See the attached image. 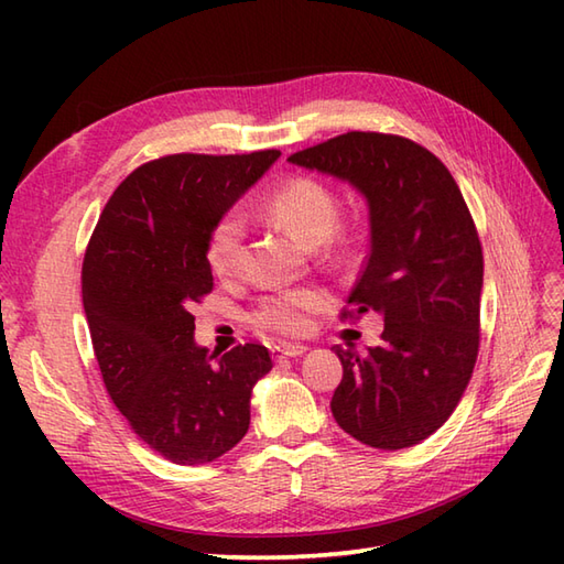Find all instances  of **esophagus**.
I'll return each mask as SVG.
<instances>
[{"label": "esophagus", "instance_id": "1", "mask_svg": "<svg viewBox=\"0 0 564 564\" xmlns=\"http://www.w3.org/2000/svg\"><path fill=\"white\" fill-rule=\"evenodd\" d=\"M305 351H307L305 344H279V346H273V349H271L275 361H281V358H297V356H303Z\"/></svg>", "mask_w": 564, "mask_h": 564}]
</instances>
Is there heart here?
Here are the masks:
<instances>
[{"instance_id":"b5f03b06","label":"heart","mask_w":564,"mask_h":564,"mask_svg":"<svg viewBox=\"0 0 564 564\" xmlns=\"http://www.w3.org/2000/svg\"><path fill=\"white\" fill-rule=\"evenodd\" d=\"M267 213L283 225L297 242L319 247L337 230L339 200L334 191L313 176H295L281 184L267 198ZM206 259L218 279H232L242 269L245 259V218L237 210L225 213L213 225L206 245ZM327 305V295L319 289H285L263 297L251 313L259 329L279 334H301L310 319Z\"/></svg>"}]
</instances>
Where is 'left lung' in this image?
Returning a JSON list of instances; mask_svg holds the SVG:
<instances>
[{"label": "left lung", "instance_id": "left-lung-1", "mask_svg": "<svg viewBox=\"0 0 564 564\" xmlns=\"http://www.w3.org/2000/svg\"><path fill=\"white\" fill-rule=\"evenodd\" d=\"M291 164L351 184L368 203L370 251L344 317L378 313L380 344L334 346L337 424L370 448L424 441L453 414L480 349L482 247L451 172L416 142L351 130Z\"/></svg>", "mask_w": 564, "mask_h": 564}]
</instances>
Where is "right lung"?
Wrapping results in <instances>:
<instances>
[{
	"instance_id": "right-lung-1",
	"label": "right lung",
	"mask_w": 564,
	"mask_h": 564,
	"mask_svg": "<svg viewBox=\"0 0 564 564\" xmlns=\"http://www.w3.org/2000/svg\"><path fill=\"white\" fill-rule=\"evenodd\" d=\"M281 158L166 154L113 191L82 267V303L94 354L135 434L176 465L220 458L245 438L249 400L271 370L261 344L213 362L194 341L191 305L213 291V225Z\"/></svg>"
}]
</instances>
